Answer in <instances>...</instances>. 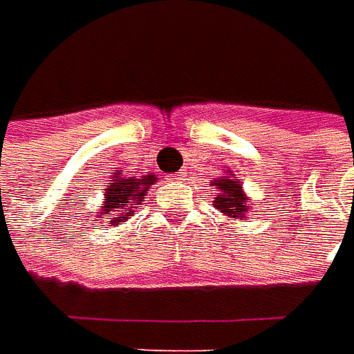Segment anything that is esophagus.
I'll list each match as a JSON object with an SVG mask.
<instances>
[{
    "mask_svg": "<svg viewBox=\"0 0 354 354\" xmlns=\"http://www.w3.org/2000/svg\"><path fill=\"white\" fill-rule=\"evenodd\" d=\"M173 177H177V175H173Z\"/></svg>",
    "mask_w": 354,
    "mask_h": 354,
    "instance_id": "1",
    "label": "esophagus"
}]
</instances>
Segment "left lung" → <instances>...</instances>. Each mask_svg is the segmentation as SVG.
I'll use <instances>...</instances> for the list:
<instances>
[{
  "label": "left lung",
  "mask_w": 354,
  "mask_h": 354,
  "mask_svg": "<svg viewBox=\"0 0 354 354\" xmlns=\"http://www.w3.org/2000/svg\"><path fill=\"white\" fill-rule=\"evenodd\" d=\"M212 185L218 189V195L212 201L214 207L228 218H246V212L250 211V198L244 195L240 181L234 177H223L214 179Z\"/></svg>",
  "instance_id": "obj_1"
}]
</instances>
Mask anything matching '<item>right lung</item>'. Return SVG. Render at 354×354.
Listing matches in <instances>:
<instances>
[{
    "instance_id": "right-lung-1",
    "label": "right lung",
    "mask_w": 354,
    "mask_h": 354,
    "mask_svg": "<svg viewBox=\"0 0 354 354\" xmlns=\"http://www.w3.org/2000/svg\"><path fill=\"white\" fill-rule=\"evenodd\" d=\"M156 175H145L142 179H136V177H129L126 179L124 175L118 173L116 177L112 179V183H108L104 189L106 195H104V207L102 212L98 214V218L102 221V228L106 225L114 226L116 223H124L128 216L133 214V205H140L145 193L149 191V187L156 183Z\"/></svg>"
}]
</instances>
